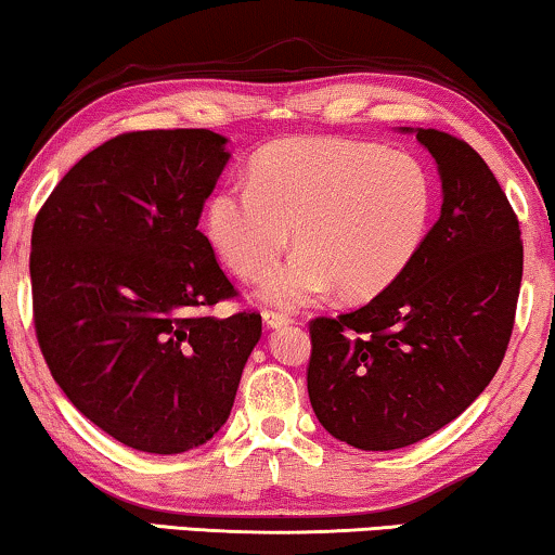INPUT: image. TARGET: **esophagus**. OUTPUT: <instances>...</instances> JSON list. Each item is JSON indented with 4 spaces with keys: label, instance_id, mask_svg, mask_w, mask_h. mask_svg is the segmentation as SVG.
<instances>
[{
    "label": "esophagus",
    "instance_id": "34e87169",
    "mask_svg": "<svg viewBox=\"0 0 555 555\" xmlns=\"http://www.w3.org/2000/svg\"><path fill=\"white\" fill-rule=\"evenodd\" d=\"M263 322H267V326H271V330H276V326H284L292 322V314L284 309H263Z\"/></svg>",
    "mask_w": 555,
    "mask_h": 555
}]
</instances>
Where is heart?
I'll use <instances>...</instances> for the list:
<instances>
[{
	"label": "heart",
	"mask_w": 555,
	"mask_h": 555,
	"mask_svg": "<svg viewBox=\"0 0 555 555\" xmlns=\"http://www.w3.org/2000/svg\"><path fill=\"white\" fill-rule=\"evenodd\" d=\"M435 183L412 153L347 138L281 140L259 153L251 185L208 201L206 229L233 274L259 281L292 244L299 254L263 296L304 304L337 286L370 299L400 279L430 231Z\"/></svg>",
	"instance_id": "1"
}]
</instances>
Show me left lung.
Here are the masks:
<instances>
[{
  "mask_svg": "<svg viewBox=\"0 0 555 555\" xmlns=\"http://www.w3.org/2000/svg\"><path fill=\"white\" fill-rule=\"evenodd\" d=\"M442 210L417 259L370 304L309 322L307 389L324 430L397 450L452 423L508 349L522 279L518 216L465 140L420 128Z\"/></svg>",
  "mask_w": 555,
  "mask_h": 555,
  "instance_id": "8db88e82",
  "label": "left lung"
}]
</instances>
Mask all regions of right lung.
I'll list each match as a JSON object with an SVG mask.
<instances>
[{
  "instance_id": "1",
  "label": "right lung",
  "mask_w": 555,
  "mask_h": 555,
  "mask_svg": "<svg viewBox=\"0 0 555 555\" xmlns=\"http://www.w3.org/2000/svg\"><path fill=\"white\" fill-rule=\"evenodd\" d=\"M203 128L120 132L67 170L33 229L37 345L67 400L132 450L176 455L229 420L261 314L238 299L203 203L229 160Z\"/></svg>"
}]
</instances>
